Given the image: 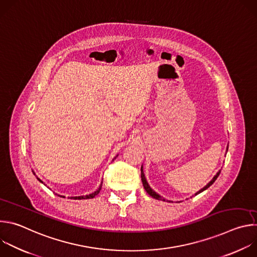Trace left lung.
I'll use <instances>...</instances> for the list:
<instances>
[{
    "label": "left lung",
    "mask_w": 257,
    "mask_h": 257,
    "mask_svg": "<svg viewBox=\"0 0 257 257\" xmlns=\"http://www.w3.org/2000/svg\"><path fill=\"white\" fill-rule=\"evenodd\" d=\"M219 173H221V172H218L214 177H213V179L208 183V184L205 186V187H203L201 190H199L196 194H198V193H200V192H202V191H204L205 189H207L210 185H212L213 184V182L216 180V178L218 177V175H219ZM141 181H142V184H143V187H144V189H145V191L146 192H148L152 197H154V198H156V199H162V200H166L165 198H163V197H161L156 191H154L151 187H150V185H149V183L148 182H146V179H145V177H144V174H143V170H142V167H141ZM195 194V195H196Z\"/></svg>",
    "instance_id": "left-lung-1"
}]
</instances>
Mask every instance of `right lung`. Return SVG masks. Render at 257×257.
<instances>
[{
  "label": "right lung",
  "mask_w": 257,
  "mask_h": 257,
  "mask_svg": "<svg viewBox=\"0 0 257 257\" xmlns=\"http://www.w3.org/2000/svg\"><path fill=\"white\" fill-rule=\"evenodd\" d=\"M41 181V180H40ZM42 182V181H41ZM43 183V182H42ZM101 186H102V184H100V186L98 187V189L95 191V192H93V193H91V194H89V195H85V196H78V197H72V199H89V198H93L95 195H97L98 193H99V191H100V189H101ZM61 197H63V196H61Z\"/></svg>",
  "instance_id": "add662e5"
}]
</instances>
